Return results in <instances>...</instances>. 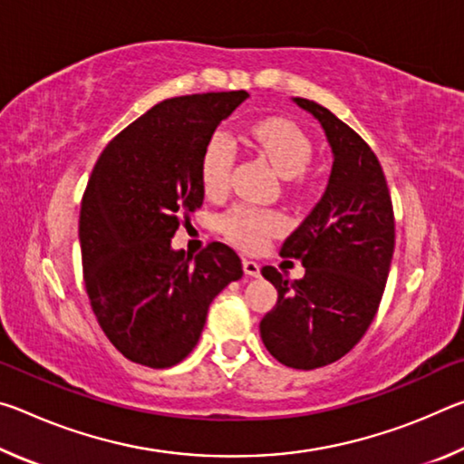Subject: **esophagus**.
<instances>
[{"instance_id": "obj_1", "label": "esophagus", "mask_w": 464, "mask_h": 464, "mask_svg": "<svg viewBox=\"0 0 464 464\" xmlns=\"http://www.w3.org/2000/svg\"><path fill=\"white\" fill-rule=\"evenodd\" d=\"M243 272H246L247 276H260V264L254 260H243Z\"/></svg>"}]
</instances>
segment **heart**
Returning a JSON list of instances; mask_svg holds the SVG:
<instances>
[{"label":"heart","instance_id":"obj_1","mask_svg":"<svg viewBox=\"0 0 464 464\" xmlns=\"http://www.w3.org/2000/svg\"><path fill=\"white\" fill-rule=\"evenodd\" d=\"M247 132L257 151L276 168L282 178H295L303 174L311 161L313 145L311 139L296 127L295 122L285 119H260L247 127ZM235 163V147L225 132H215L204 147L200 161L202 188L208 196H221L229 188L231 169ZM221 229L233 243L256 249L264 241L285 229V218L274 210L249 207V204H235L221 218Z\"/></svg>","mask_w":464,"mask_h":464}]
</instances>
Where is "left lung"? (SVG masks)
<instances>
[{
  "label": "left lung",
  "instance_id": "left-lung-1",
  "mask_svg": "<svg viewBox=\"0 0 464 464\" xmlns=\"http://www.w3.org/2000/svg\"><path fill=\"white\" fill-rule=\"evenodd\" d=\"M295 102L321 122L334 166L321 200L280 249L301 260L304 276L288 280L272 266L262 268L278 301L260 321V334L278 362L313 371L348 354L372 324L395 249V217L382 168L364 139L317 102Z\"/></svg>",
  "mask_w": 464,
  "mask_h": 464
}]
</instances>
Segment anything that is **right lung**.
I'll use <instances>...</instances> for the list:
<instances>
[{
    "label": "right lung",
    "mask_w": 464,
    "mask_h": 464,
    "mask_svg": "<svg viewBox=\"0 0 464 464\" xmlns=\"http://www.w3.org/2000/svg\"><path fill=\"white\" fill-rule=\"evenodd\" d=\"M247 92L163 100L121 130L83 192V282L102 332L130 362L168 368L198 343L213 298L243 276L213 241L192 257L171 249L179 221L202 207L204 147Z\"/></svg>",
    "instance_id": "obj_1"
}]
</instances>
